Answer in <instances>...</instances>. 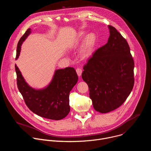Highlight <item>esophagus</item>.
I'll use <instances>...</instances> for the list:
<instances>
[{"instance_id":"esophagus-1","label":"esophagus","mask_w":151,"mask_h":151,"mask_svg":"<svg viewBox=\"0 0 151 151\" xmlns=\"http://www.w3.org/2000/svg\"><path fill=\"white\" fill-rule=\"evenodd\" d=\"M76 73H77V75H78L79 76H81L82 71V69H81V68H77V69H76Z\"/></svg>"}]
</instances>
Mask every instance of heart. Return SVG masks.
Here are the masks:
<instances>
[{"label": "heart", "mask_w": 151, "mask_h": 151, "mask_svg": "<svg viewBox=\"0 0 151 151\" xmlns=\"http://www.w3.org/2000/svg\"><path fill=\"white\" fill-rule=\"evenodd\" d=\"M82 33H80L79 36H81ZM96 44V36L93 33H90L85 37L81 49V55L83 58L89 57L93 53Z\"/></svg>", "instance_id": "b5f03b06"}]
</instances>
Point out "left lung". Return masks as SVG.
<instances>
[{"mask_svg": "<svg viewBox=\"0 0 151 151\" xmlns=\"http://www.w3.org/2000/svg\"><path fill=\"white\" fill-rule=\"evenodd\" d=\"M108 42L97 49L83 68L82 78L88 84L94 109L114 111L126 100L134 83V63L126 39L109 25Z\"/></svg>", "mask_w": 151, "mask_h": 151, "instance_id": "8db88e82", "label": "left lung"}]
</instances>
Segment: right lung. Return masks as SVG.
<instances>
[{"label":"right lung","instance_id":"1","mask_svg":"<svg viewBox=\"0 0 151 151\" xmlns=\"http://www.w3.org/2000/svg\"><path fill=\"white\" fill-rule=\"evenodd\" d=\"M28 29L18 43L16 59L21 45L30 33ZM17 87L29 109L35 114L45 118L60 120L65 118L70 112L69 93L77 83L78 77L73 68L57 70L53 79L46 88L35 90L26 82L15 64Z\"/></svg>","mask_w":151,"mask_h":151}]
</instances>
